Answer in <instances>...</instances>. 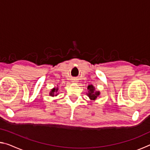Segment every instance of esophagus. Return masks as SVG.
Returning <instances> with one entry per match:
<instances>
[{
  "instance_id": "1",
  "label": "esophagus",
  "mask_w": 150,
  "mask_h": 150,
  "mask_svg": "<svg viewBox=\"0 0 150 150\" xmlns=\"http://www.w3.org/2000/svg\"><path fill=\"white\" fill-rule=\"evenodd\" d=\"M74 81H75V80H74Z\"/></svg>"
}]
</instances>
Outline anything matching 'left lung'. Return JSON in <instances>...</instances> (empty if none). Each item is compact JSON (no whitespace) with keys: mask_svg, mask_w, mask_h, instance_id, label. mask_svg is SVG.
<instances>
[{"mask_svg":"<svg viewBox=\"0 0 150 150\" xmlns=\"http://www.w3.org/2000/svg\"><path fill=\"white\" fill-rule=\"evenodd\" d=\"M88 93H87V95L88 97L90 98L91 100H95L96 98L98 97V96L100 95V92L98 91H95V88L94 87V86L91 85H88Z\"/></svg>","mask_w":150,"mask_h":150,"instance_id":"obj_1","label":"left lung"}]
</instances>
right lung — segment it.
<instances>
[{"instance_id": "obj_1", "label": "right lung", "mask_w": 150, "mask_h": 150, "mask_svg": "<svg viewBox=\"0 0 150 150\" xmlns=\"http://www.w3.org/2000/svg\"><path fill=\"white\" fill-rule=\"evenodd\" d=\"M57 91H58V88H57H57H53V89H52V91H50V95L51 96H57V94H58V93H57Z\"/></svg>"}]
</instances>
